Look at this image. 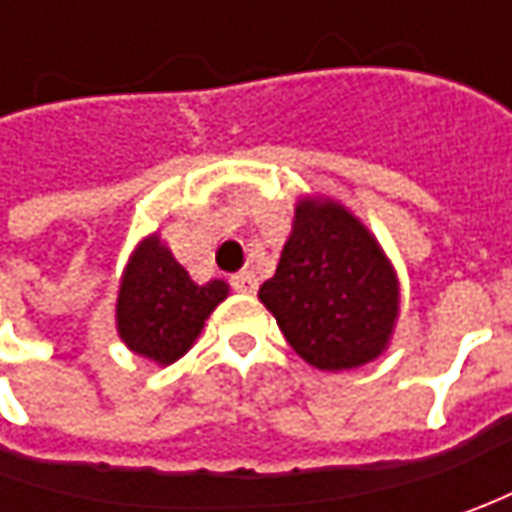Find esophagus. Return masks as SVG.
<instances>
[{"label":"esophagus","instance_id":"obj_1","mask_svg":"<svg viewBox=\"0 0 512 512\" xmlns=\"http://www.w3.org/2000/svg\"><path fill=\"white\" fill-rule=\"evenodd\" d=\"M230 285L236 293H256V287H259V279H256V273H250V270H242V273H236L233 279H230Z\"/></svg>","mask_w":512,"mask_h":512}]
</instances>
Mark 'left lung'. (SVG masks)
Listing matches in <instances>:
<instances>
[{
  "instance_id": "left-lung-1",
  "label": "left lung",
  "mask_w": 512,
  "mask_h": 512,
  "mask_svg": "<svg viewBox=\"0 0 512 512\" xmlns=\"http://www.w3.org/2000/svg\"><path fill=\"white\" fill-rule=\"evenodd\" d=\"M259 302L310 367L339 373L390 347L402 287L379 239L353 210L330 196H302Z\"/></svg>"
}]
</instances>
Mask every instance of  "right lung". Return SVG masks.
Listing matches in <instances>:
<instances>
[{
	"mask_svg": "<svg viewBox=\"0 0 512 512\" xmlns=\"http://www.w3.org/2000/svg\"><path fill=\"white\" fill-rule=\"evenodd\" d=\"M227 293L230 285L222 279L193 282L162 236L150 233L133 247L119 276L116 333L130 353L168 367L193 347Z\"/></svg>",
	"mask_w": 512,
	"mask_h": 512,
	"instance_id": "add662e5",
	"label": "right lung"
}]
</instances>
